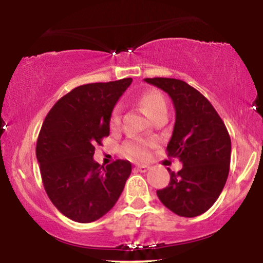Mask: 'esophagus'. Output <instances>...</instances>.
I'll list each match as a JSON object with an SVG mask.
<instances>
[{"mask_svg": "<svg viewBox=\"0 0 263 263\" xmlns=\"http://www.w3.org/2000/svg\"><path fill=\"white\" fill-rule=\"evenodd\" d=\"M135 170H136V171H138V172H142V173H144V172H147V171L149 170V167H148V165H146V164L136 165Z\"/></svg>", "mask_w": 263, "mask_h": 263, "instance_id": "esophagus-1", "label": "esophagus"}]
</instances>
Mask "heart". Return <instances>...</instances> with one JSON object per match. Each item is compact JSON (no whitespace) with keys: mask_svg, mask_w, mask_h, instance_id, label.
<instances>
[{"mask_svg":"<svg viewBox=\"0 0 263 263\" xmlns=\"http://www.w3.org/2000/svg\"><path fill=\"white\" fill-rule=\"evenodd\" d=\"M140 105L144 114L149 117L151 120L156 116V115L167 111V101H165L164 96L159 91L156 90H151V91L144 92L140 99ZM111 127H116L120 123V111L119 108L114 110L111 115ZM148 143L146 142H138V141H129L123 146L122 152L123 155L131 159H146L148 157Z\"/></svg>","mask_w":263,"mask_h":263,"instance_id":"heart-1","label":"heart"}]
</instances>
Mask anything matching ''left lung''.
I'll use <instances>...</instances> for the list:
<instances>
[{
    "instance_id": "obj_1",
    "label": "left lung",
    "mask_w": 263,
    "mask_h": 263,
    "mask_svg": "<svg viewBox=\"0 0 263 263\" xmlns=\"http://www.w3.org/2000/svg\"><path fill=\"white\" fill-rule=\"evenodd\" d=\"M144 81L162 89L173 101L176 123L167 152L183 163L178 173L168 170L171 182L157 190V195L177 215H201L219 198L229 176L231 140L225 123L203 93L185 81L171 78Z\"/></svg>"
}]
</instances>
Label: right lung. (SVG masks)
I'll use <instances>...</instances> for the list:
<instances>
[{"label":"right lung","mask_w":263,"mask_h":263,"mask_svg":"<svg viewBox=\"0 0 263 263\" xmlns=\"http://www.w3.org/2000/svg\"><path fill=\"white\" fill-rule=\"evenodd\" d=\"M131 78L75 87L50 108L37 140V161L50 201L77 222L100 219L119 200L131 163L93 161L95 144L110 135V119Z\"/></svg>","instance_id":"right-lung-1"}]
</instances>
